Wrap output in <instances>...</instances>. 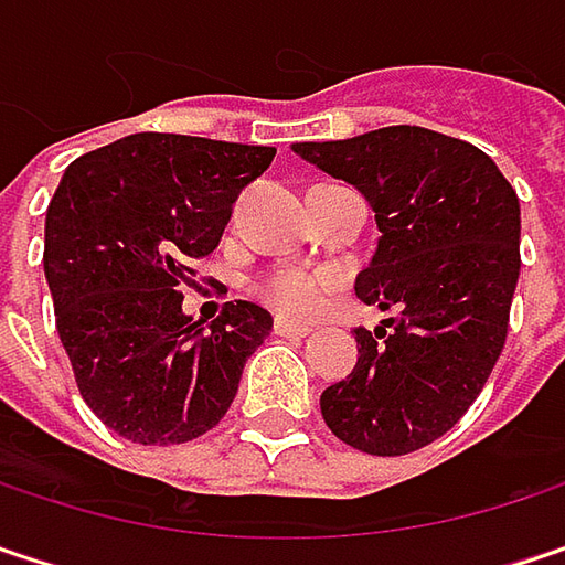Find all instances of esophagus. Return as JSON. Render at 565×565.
<instances>
[{
	"instance_id": "esophagus-1",
	"label": "esophagus",
	"mask_w": 565,
	"mask_h": 565,
	"mask_svg": "<svg viewBox=\"0 0 565 565\" xmlns=\"http://www.w3.org/2000/svg\"><path fill=\"white\" fill-rule=\"evenodd\" d=\"M275 333L278 335H307L310 333V323H297V320H287V317H275Z\"/></svg>"
}]
</instances>
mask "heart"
I'll use <instances>...</instances> for the list:
<instances>
[{"mask_svg":"<svg viewBox=\"0 0 565 565\" xmlns=\"http://www.w3.org/2000/svg\"><path fill=\"white\" fill-rule=\"evenodd\" d=\"M330 290L327 275H313V271H300V268H284L268 278H262L258 294L287 317H310L323 307Z\"/></svg>","mask_w":565,"mask_h":565,"instance_id":"heart-1","label":"heart"}]
</instances>
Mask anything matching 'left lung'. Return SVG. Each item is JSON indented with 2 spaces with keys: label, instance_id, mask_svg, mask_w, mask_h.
I'll return each mask as SVG.
<instances>
[{
  "label": "left lung",
  "instance_id": "8db88e82",
  "mask_svg": "<svg viewBox=\"0 0 565 565\" xmlns=\"http://www.w3.org/2000/svg\"><path fill=\"white\" fill-rule=\"evenodd\" d=\"M290 148L369 200L382 235L355 294L394 310L355 330V369L320 394L323 420L362 452H414L469 411L504 349L518 193L482 148L420 126Z\"/></svg>",
  "mask_w": 565,
  "mask_h": 565
}]
</instances>
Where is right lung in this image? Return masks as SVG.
<instances>
[{
  "label": "right lung",
  "instance_id": "obj_1",
  "mask_svg": "<svg viewBox=\"0 0 565 565\" xmlns=\"http://www.w3.org/2000/svg\"><path fill=\"white\" fill-rule=\"evenodd\" d=\"M275 148L138 131L77 158L44 220L57 333L93 414L141 446L213 430L271 313L235 300L206 330L183 313L193 258L210 255L238 190Z\"/></svg>",
  "mask_w": 565,
  "mask_h": 565
}]
</instances>
